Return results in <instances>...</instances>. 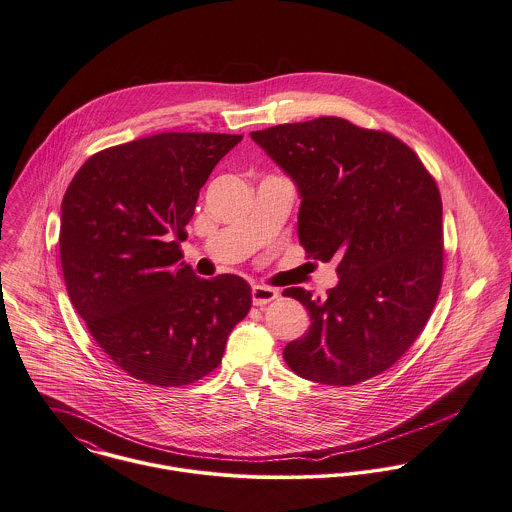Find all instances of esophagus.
<instances>
[{"mask_svg":"<svg viewBox=\"0 0 512 512\" xmlns=\"http://www.w3.org/2000/svg\"><path fill=\"white\" fill-rule=\"evenodd\" d=\"M278 297V291L272 289V287H266V285H254L252 287V301H254L256 307H264L266 303L276 301Z\"/></svg>","mask_w":512,"mask_h":512,"instance_id":"obj_1","label":"esophagus"}]
</instances>
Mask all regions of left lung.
Segmentation results:
<instances>
[{
    "mask_svg": "<svg viewBox=\"0 0 512 512\" xmlns=\"http://www.w3.org/2000/svg\"><path fill=\"white\" fill-rule=\"evenodd\" d=\"M301 193L307 258L338 260L325 299L287 287L311 315L283 350L287 366L325 385H356L389 370L415 344L444 274L442 199L403 140L342 117L250 133Z\"/></svg>",
    "mask_w": 512,
    "mask_h": 512,
    "instance_id": "1",
    "label": "left lung"
}]
</instances>
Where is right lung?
<instances>
[{
	"mask_svg": "<svg viewBox=\"0 0 512 512\" xmlns=\"http://www.w3.org/2000/svg\"><path fill=\"white\" fill-rule=\"evenodd\" d=\"M242 140L160 133L95 152L62 199L60 262L76 313L131 377L182 387L213 372L252 289L178 264L199 189Z\"/></svg>",
	"mask_w": 512,
	"mask_h": 512,
	"instance_id": "right-lung-1",
	"label": "right lung"
}]
</instances>
